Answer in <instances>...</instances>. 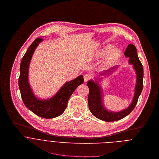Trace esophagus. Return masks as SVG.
<instances>
[{
	"label": "esophagus",
	"instance_id": "obj_1",
	"mask_svg": "<svg viewBox=\"0 0 159 159\" xmlns=\"http://www.w3.org/2000/svg\"><path fill=\"white\" fill-rule=\"evenodd\" d=\"M91 76L89 74H86V75H84V82H87L88 80H89L91 79Z\"/></svg>",
	"mask_w": 159,
	"mask_h": 159
}]
</instances>
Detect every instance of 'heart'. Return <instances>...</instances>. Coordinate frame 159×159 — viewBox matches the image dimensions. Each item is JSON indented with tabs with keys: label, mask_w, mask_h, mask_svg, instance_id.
I'll use <instances>...</instances> for the list:
<instances>
[{
	"label": "heart",
	"mask_w": 159,
	"mask_h": 159,
	"mask_svg": "<svg viewBox=\"0 0 159 159\" xmlns=\"http://www.w3.org/2000/svg\"><path fill=\"white\" fill-rule=\"evenodd\" d=\"M112 46L110 45L104 49H103L99 54L100 57L105 56L107 54H108L106 59V64L107 65H111L115 61H116L121 56V51L118 49H113L111 51L110 50L112 48Z\"/></svg>",
	"instance_id": "1"
}]
</instances>
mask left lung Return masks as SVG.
Instances as JSON below:
<instances>
[{"instance_id": "obj_1", "label": "left lung", "mask_w": 159, "mask_h": 159, "mask_svg": "<svg viewBox=\"0 0 159 159\" xmlns=\"http://www.w3.org/2000/svg\"><path fill=\"white\" fill-rule=\"evenodd\" d=\"M124 54L126 57H129V64L133 65L137 75V82L135 88V94L133 100L129 107L118 112L107 110L103 103L102 90L100 85L98 83L101 80L100 78H98V80L100 81H97V80H95V81L93 80H89L87 83V85L89 89L88 97L89 109L91 113L95 117L105 121H118L129 115L135 107L138 102L139 97L143 89V69L142 63L138 57L135 46L132 44H130L126 48ZM116 66H114L107 71L100 73V75L103 76L111 74V73H113L116 70Z\"/></svg>"}]
</instances>
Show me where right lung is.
Masks as SVG:
<instances>
[{"instance_id": "add662e5", "label": "right lung", "mask_w": 159, "mask_h": 159, "mask_svg": "<svg viewBox=\"0 0 159 159\" xmlns=\"http://www.w3.org/2000/svg\"><path fill=\"white\" fill-rule=\"evenodd\" d=\"M43 41L42 38L36 39L23 56L20 65L19 87L22 101L29 110L40 117L53 118L65 111L71 94L79 85L83 83L84 78L80 75L66 82L51 98L42 100L36 97L29 83V68L35 49Z\"/></svg>"}]
</instances>
